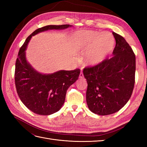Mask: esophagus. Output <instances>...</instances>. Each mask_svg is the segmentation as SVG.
Here are the masks:
<instances>
[{
  "instance_id": "obj_1",
  "label": "esophagus",
  "mask_w": 147,
  "mask_h": 147,
  "mask_svg": "<svg viewBox=\"0 0 147 147\" xmlns=\"http://www.w3.org/2000/svg\"><path fill=\"white\" fill-rule=\"evenodd\" d=\"M79 77L80 78H84V75H83V72H80V76H79Z\"/></svg>"
}]
</instances>
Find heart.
<instances>
[{"label":"heart","instance_id":"obj_1","mask_svg":"<svg viewBox=\"0 0 147 147\" xmlns=\"http://www.w3.org/2000/svg\"><path fill=\"white\" fill-rule=\"evenodd\" d=\"M77 51L86 53L87 63L94 65L104 59L113 50L115 40L109 32L83 30L75 33L72 38Z\"/></svg>","mask_w":147,"mask_h":147}]
</instances>
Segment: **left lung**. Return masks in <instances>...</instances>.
<instances>
[{
    "instance_id": "1",
    "label": "left lung",
    "mask_w": 147,
    "mask_h": 147,
    "mask_svg": "<svg viewBox=\"0 0 147 147\" xmlns=\"http://www.w3.org/2000/svg\"><path fill=\"white\" fill-rule=\"evenodd\" d=\"M116 45L112 58L83 69L86 102L92 112L107 115L118 112L129 100L135 83L136 56L121 35L113 32Z\"/></svg>"
}]
</instances>
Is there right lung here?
<instances>
[{
    "instance_id": "right-lung-1",
    "label": "right lung",
    "mask_w": 147,
    "mask_h": 147,
    "mask_svg": "<svg viewBox=\"0 0 147 147\" xmlns=\"http://www.w3.org/2000/svg\"><path fill=\"white\" fill-rule=\"evenodd\" d=\"M71 25H48L38 28L26 38L16 61L15 82L16 91L24 105L32 112L49 115L59 110L64 104L67 89L76 82L80 69L60 70L51 74L35 71L26 59V50L33 35L50 29H64Z\"/></svg>"
}]
</instances>
